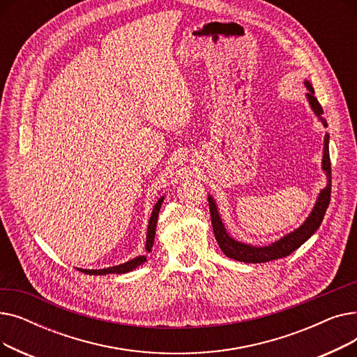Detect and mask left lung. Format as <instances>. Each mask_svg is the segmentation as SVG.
Masks as SVG:
<instances>
[{
	"mask_svg": "<svg viewBox=\"0 0 357 357\" xmlns=\"http://www.w3.org/2000/svg\"><path fill=\"white\" fill-rule=\"evenodd\" d=\"M307 89L310 91L307 93V98L310 101L311 108L314 109L315 114L320 117L321 123L324 127H327L326 119H323V107L318 102V100L314 97V89L310 85V82H305ZM323 169L327 172L328 183L326 188L320 192V197H318V201L315 204V207L307 221L303 224L301 227L296 229L294 233L282 237L278 240L276 243H272L269 246L265 248H255L250 245H245V243H240L237 240H233L227 233L226 229H224V224L218 215L215 202L211 197H208V205H210V215H211V224H213V230L215 240L218 243L220 249L224 252L227 257L238 260V261H245V264H264V261H271L276 260L280 257H287L292 252H295L298 248H301V245L318 230V227L321 226V221L324 218V214L328 208L330 204V194H331V162H330V153H328V135L324 137V155H323Z\"/></svg>",
	"mask_w": 357,
	"mask_h": 357,
	"instance_id": "obj_1",
	"label": "left lung"
}]
</instances>
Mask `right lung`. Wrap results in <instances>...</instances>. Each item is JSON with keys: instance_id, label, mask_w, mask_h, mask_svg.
Returning a JSON list of instances; mask_svg holds the SVG:
<instances>
[{"instance_id": "right-lung-1", "label": "right lung", "mask_w": 357, "mask_h": 357, "mask_svg": "<svg viewBox=\"0 0 357 357\" xmlns=\"http://www.w3.org/2000/svg\"><path fill=\"white\" fill-rule=\"evenodd\" d=\"M163 202V197L156 202L152 217H150L149 221V227H147V238H146V250L152 252L153 248V241H155V234H156V222H158V215H159V210L162 207ZM146 261L144 256H137L135 259H131L130 261H126L123 265L119 266H112V268H107V269H98V271H92V269H79L81 272L86 273V275H111V273H126L133 271L136 268H139L140 265H143Z\"/></svg>"}]
</instances>
